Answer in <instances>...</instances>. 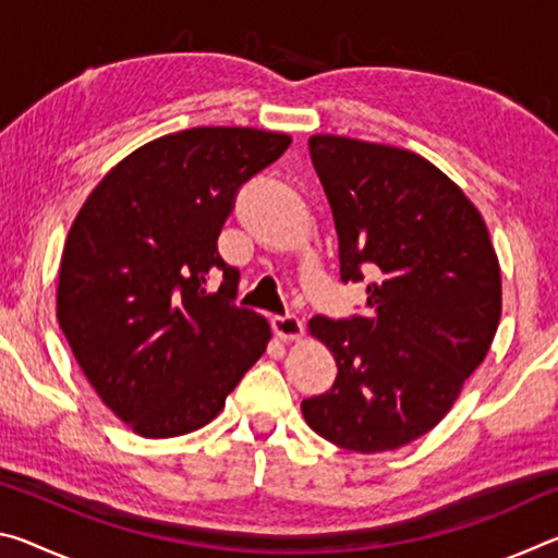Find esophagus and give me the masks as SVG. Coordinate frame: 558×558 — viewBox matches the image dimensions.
<instances>
[{"mask_svg":"<svg viewBox=\"0 0 558 558\" xmlns=\"http://www.w3.org/2000/svg\"><path fill=\"white\" fill-rule=\"evenodd\" d=\"M272 325V332H276L280 339H286V342H292V339H300L302 332H305V325H302V319L298 315H276L270 319Z\"/></svg>","mask_w":558,"mask_h":558,"instance_id":"34e87169","label":"esophagus"}]
</instances>
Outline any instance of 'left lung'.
Here are the masks:
<instances>
[{"label": "left lung", "mask_w": 558, "mask_h": 558, "mask_svg": "<svg viewBox=\"0 0 558 558\" xmlns=\"http://www.w3.org/2000/svg\"><path fill=\"white\" fill-rule=\"evenodd\" d=\"M332 209L339 278L366 282L369 315L310 319L337 379L302 401L317 436L354 452L409 446L438 426L483 364L502 315V278L483 216L409 149L310 137Z\"/></svg>", "instance_id": "1"}]
</instances>
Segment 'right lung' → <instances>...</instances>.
<instances>
[{
	"label": "right lung",
	"instance_id": "1",
	"mask_svg": "<svg viewBox=\"0 0 558 558\" xmlns=\"http://www.w3.org/2000/svg\"><path fill=\"white\" fill-rule=\"evenodd\" d=\"M290 147L282 132L192 128L157 137L93 189L63 245L56 317L102 403L145 438L206 426L270 342L233 305L216 248L239 189ZM214 269L219 293L205 290Z\"/></svg>",
	"mask_w": 558,
	"mask_h": 558
}]
</instances>
